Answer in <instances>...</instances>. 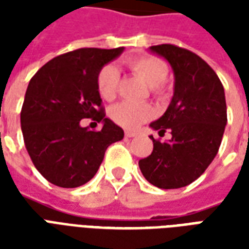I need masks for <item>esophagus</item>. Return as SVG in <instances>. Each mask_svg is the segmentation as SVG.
<instances>
[{"label":"esophagus","mask_w":249,"mask_h":249,"mask_svg":"<svg viewBox=\"0 0 249 249\" xmlns=\"http://www.w3.org/2000/svg\"><path fill=\"white\" fill-rule=\"evenodd\" d=\"M136 132H132V130H125V137H135Z\"/></svg>","instance_id":"obj_1"}]
</instances>
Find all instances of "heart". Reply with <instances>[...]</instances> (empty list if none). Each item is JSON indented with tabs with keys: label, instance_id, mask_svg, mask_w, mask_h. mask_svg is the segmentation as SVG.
<instances>
[{
	"label": "heart",
	"instance_id": "1",
	"mask_svg": "<svg viewBox=\"0 0 249 249\" xmlns=\"http://www.w3.org/2000/svg\"><path fill=\"white\" fill-rule=\"evenodd\" d=\"M125 65L129 68L135 74L142 78L149 85L155 94H162L164 81L167 78L168 68L164 60L151 54L129 57L125 60ZM120 73L113 65H105L98 71L97 90L100 97L105 101H110L116 97L119 89ZM110 119L126 129H136L142 123H145L153 116V109L148 104L120 103L110 109Z\"/></svg>",
	"mask_w": 249,
	"mask_h": 249
}]
</instances>
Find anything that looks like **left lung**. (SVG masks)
<instances>
[{"label": "left lung", "mask_w": 249, "mask_h": 249, "mask_svg": "<svg viewBox=\"0 0 249 249\" xmlns=\"http://www.w3.org/2000/svg\"><path fill=\"white\" fill-rule=\"evenodd\" d=\"M165 58L175 76L173 97L165 113L151 123L152 129L167 141H153V151L141 159L144 178L161 189L185 187L204 173L219 152L227 125L223 84L201 57L171 44L151 46Z\"/></svg>", "instance_id": "obj_1"}]
</instances>
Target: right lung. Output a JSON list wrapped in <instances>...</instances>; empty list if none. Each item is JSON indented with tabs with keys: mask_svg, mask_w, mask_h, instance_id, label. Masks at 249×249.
<instances>
[{
	"mask_svg": "<svg viewBox=\"0 0 249 249\" xmlns=\"http://www.w3.org/2000/svg\"><path fill=\"white\" fill-rule=\"evenodd\" d=\"M124 48H82L54 57L32 77L22 109L25 146L37 171L57 187L76 188L96 175L110 144L124 130L105 117L97 90L98 71ZM82 118L103 123L96 132Z\"/></svg>",
	"mask_w": 249,
	"mask_h": 249,
	"instance_id": "right-lung-1",
	"label": "right lung"
}]
</instances>
